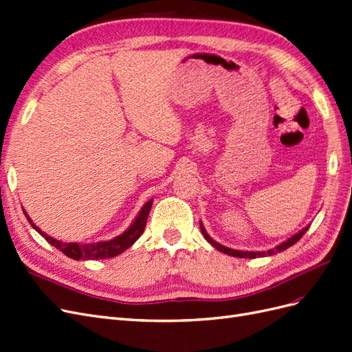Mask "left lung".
<instances>
[{
  "label": "left lung",
  "instance_id": "1",
  "mask_svg": "<svg viewBox=\"0 0 352 352\" xmlns=\"http://www.w3.org/2000/svg\"><path fill=\"white\" fill-rule=\"evenodd\" d=\"M199 226H201V233L204 234L205 240H207L208 243H211L217 250H220V252H223V253H226V254H230V256H236V258H249V259L263 258V256H266V254H268V256H271V254H275L276 252H283V250L288 249L289 246H293L294 243H297V241L302 237V234H305V233L307 232V230H309V227H310V224H309V226H306L305 228H301L297 234H294L293 237L287 239L285 241H283L281 245L275 246L274 249H270L268 252H243V250L230 249V248H226V246H223V245H220V243H217V241H215L214 239H211V237H210V234L207 233V230H205V227H204V224H202L201 221H199Z\"/></svg>",
  "mask_w": 352,
  "mask_h": 352
}]
</instances>
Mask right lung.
Returning <instances> with one entry per match:
<instances>
[{
  "instance_id": "right-lung-1",
  "label": "right lung",
  "mask_w": 352,
  "mask_h": 352,
  "mask_svg": "<svg viewBox=\"0 0 352 352\" xmlns=\"http://www.w3.org/2000/svg\"><path fill=\"white\" fill-rule=\"evenodd\" d=\"M153 205V199L147 201L142 208L140 210L138 215L135 217V220L131 223V226L125 230L122 234L116 236L115 239L106 240V241H94V243H74V241H63V240H56L51 236H47L46 233H43L42 230L36 226L32 220L29 214L23 210L24 215H26L28 221L30 223V226L38 232L41 236L45 237V240L47 243H51L52 246H55L58 250L63 252L64 254H67L68 258L74 259V261H81V259H107V258H115L118 254H120L122 252H125L128 248H131L135 241L140 239V236L142 234L145 224H147V218L151 210Z\"/></svg>"
}]
</instances>
